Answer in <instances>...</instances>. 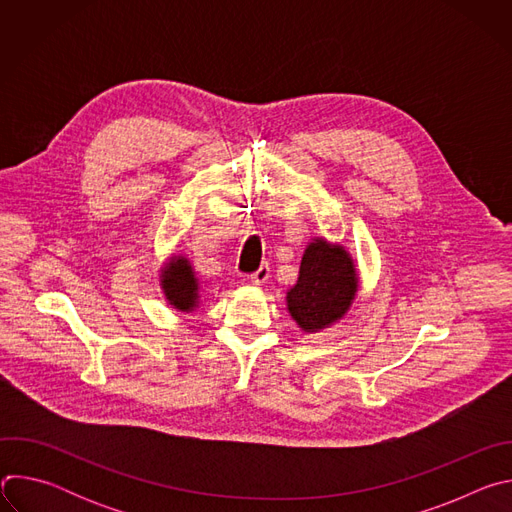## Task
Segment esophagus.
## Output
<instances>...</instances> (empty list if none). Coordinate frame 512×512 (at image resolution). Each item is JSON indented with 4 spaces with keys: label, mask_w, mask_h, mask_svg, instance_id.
I'll return each instance as SVG.
<instances>
[{
    "label": "esophagus",
    "mask_w": 512,
    "mask_h": 512,
    "mask_svg": "<svg viewBox=\"0 0 512 512\" xmlns=\"http://www.w3.org/2000/svg\"><path fill=\"white\" fill-rule=\"evenodd\" d=\"M269 275H271V269H269V265H261L249 279H251V283L253 285H263V283H267V279H269Z\"/></svg>",
    "instance_id": "1"
}]
</instances>
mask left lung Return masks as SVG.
<instances>
[{"label":"left lung","mask_w":512,"mask_h":512,"mask_svg":"<svg viewBox=\"0 0 512 512\" xmlns=\"http://www.w3.org/2000/svg\"><path fill=\"white\" fill-rule=\"evenodd\" d=\"M356 291L358 273L350 253L316 237L304 251L298 281L287 289L285 304L296 324L314 334L346 316Z\"/></svg>","instance_id":"8db88e82"}]
</instances>
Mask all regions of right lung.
I'll return each mask as SVG.
<instances>
[{
	"instance_id": "right-lung-1",
	"label": "right lung",
	"mask_w": 512,
	"mask_h": 512,
	"mask_svg": "<svg viewBox=\"0 0 512 512\" xmlns=\"http://www.w3.org/2000/svg\"><path fill=\"white\" fill-rule=\"evenodd\" d=\"M160 285L168 304L178 312H194L200 304V283L192 263L174 255L160 269Z\"/></svg>"
}]
</instances>
